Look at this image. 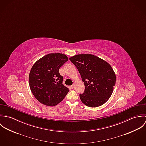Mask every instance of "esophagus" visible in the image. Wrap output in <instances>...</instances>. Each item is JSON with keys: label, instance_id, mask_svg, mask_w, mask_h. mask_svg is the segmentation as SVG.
<instances>
[{"label": "esophagus", "instance_id": "obj_1", "mask_svg": "<svg viewBox=\"0 0 146 146\" xmlns=\"http://www.w3.org/2000/svg\"><path fill=\"white\" fill-rule=\"evenodd\" d=\"M70 88H71V89H73V88H74V85H71V86H70Z\"/></svg>", "mask_w": 146, "mask_h": 146}]
</instances>
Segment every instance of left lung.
Returning <instances> with one entry per match:
<instances>
[{
  "mask_svg": "<svg viewBox=\"0 0 146 146\" xmlns=\"http://www.w3.org/2000/svg\"><path fill=\"white\" fill-rule=\"evenodd\" d=\"M69 59L78 70L85 85L83 93L79 94L82 102L90 107L106 103L116 83V75L110 64L90 54H78Z\"/></svg>",
  "mask_w": 146,
  "mask_h": 146,
  "instance_id": "obj_1",
  "label": "left lung"
}]
</instances>
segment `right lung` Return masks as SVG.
<instances>
[{
	"mask_svg": "<svg viewBox=\"0 0 146 146\" xmlns=\"http://www.w3.org/2000/svg\"><path fill=\"white\" fill-rule=\"evenodd\" d=\"M68 61L62 53L48 54L32 67L29 74L30 89L42 104L53 106L61 102L68 92V88L63 84V78L59 70Z\"/></svg>",
	"mask_w": 146,
	"mask_h": 146,
	"instance_id": "right-lung-1",
	"label": "right lung"
}]
</instances>
